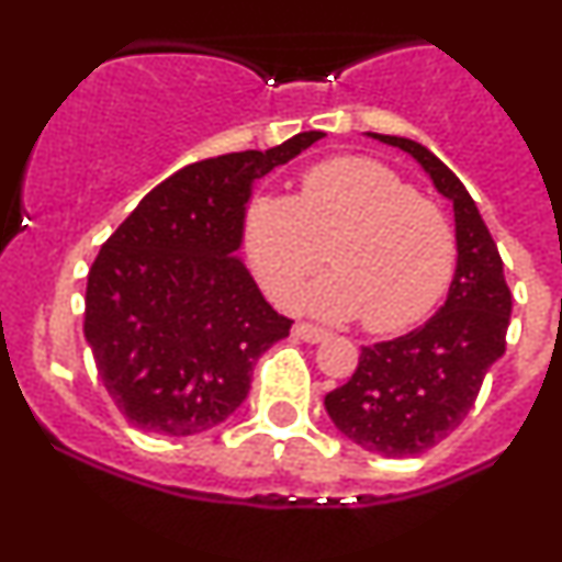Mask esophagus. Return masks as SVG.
Segmentation results:
<instances>
[{
    "instance_id": "obj_1",
    "label": "esophagus",
    "mask_w": 562,
    "mask_h": 562,
    "mask_svg": "<svg viewBox=\"0 0 562 562\" xmlns=\"http://www.w3.org/2000/svg\"><path fill=\"white\" fill-rule=\"evenodd\" d=\"M295 338L306 340V344H322V340H327V333L322 330V327H314L308 325V322H299V325L293 327Z\"/></svg>"
}]
</instances>
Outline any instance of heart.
<instances>
[{"instance_id": "b5f03b06", "label": "heart", "mask_w": 562, "mask_h": 562, "mask_svg": "<svg viewBox=\"0 0 562 562\" xmlns=\"http://www.w3.org/2000/svg\"><path fill=\"white\" fill-rule=\"evenodd\" d=\"M325 245L335 269L301 303L322 319L362 317L370 333L420 322L457 267L454 227L441 205L362 156L322 160L301 177L299 198H256L245 214L250 267L280 306H295Z\"/></svg>"}]
</instances>
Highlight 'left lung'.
Instances as JSON below:
<instances>
[{
    "instance_id": "1",
    "label": "left lung",
    "mask_w": 562,
    "mask_h": 562,
    "mask_svg": "<svg viewBox=\"0 0 562 562\" xmlns=\"http://www.w3.org/2000/svg\"><path fill=\"white\" fill-rule=\"evenodd\" d=\"M367 134L409 153L451 200L457 269L438 314L402 338L364 346L351 380L325 396V409L357 447L383 457H417L473 409L488 367L505 353L513 295L494 237L454 171L420 142Z\"/></svg>"
}]
</instances>
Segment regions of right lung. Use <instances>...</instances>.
I'll return each mask as SVG.
<instances>
[{
    "label": "right lung",
    "instance_id": "right-lung-1",
    "mask_svg": "<svg viewBox=\"0 0 562 562\" xmlns=\"http://www.w3.org/2000/svg\"><path fill=\"white\" fill-rule=\"evenodd\" d=\"M325 137L205 158L171 173L108 237L87 277V338L134 428L198 436L245 402L259 357L288 338L237 256L254 184Z\"/></svg>",
    "mask_w": 562,
    "mask_h": 562
}]
</instances>
